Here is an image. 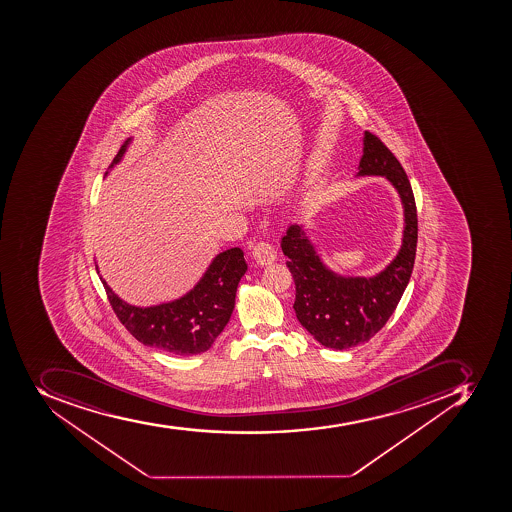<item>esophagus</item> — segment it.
Segmentation results:
<instances>
[{
  "mask_svg": "<svg viewBox=\"0 0 512 512\" xmlns=\"http://www.w3.org/2000/svg\"><path fill=\"white\" fill-rule=\"evenodd\" d=\"M253 258L261 266H267V264H272L277 259V251L267 241H259L254 245Z\"/></svg>",
  "mask_w": 512,
  "mask_h": 512,
  "instance_id": "obj_1",
  "label": "esophagus"
}]
</instances>
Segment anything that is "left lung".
Masks as SVG:
<instances>
[{
  "mask_svg": "<svg viewBox=\"0 0 512 512\" xmlns=\"http://www.w3.org/2000/svg\"><path fill=\"white\" fill-rule=\"evenodd\" d=\"M358 175H382L396 188L404 208L403 245L374 277H341L325 267L303 227L293 224L282 251L295 280L293 309L320 345L348 349L369 341L387 324L411 279L417 248V209L408 175L374 133H364Z\"/></svg>",
  "mask_w": 512,
  "mask_h": 512,
  "instance_id": "obj_1",
  "label": "left lung"
}]
</instances>
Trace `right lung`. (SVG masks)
Masks as SVG:
<instances>
[{
    "instance_id": "right-lung-1",
    "label": "right lung",
    "mask_w": 512,
    "mask_h": 512,
    "mask_svg": "<svg viewBox=\"0 0 512 512\" xmlns=\"http://www.w3.org/2000/svg\"><path fill=\"white\" fill-rule=\"evenodd\" d=\"M129 142L130 138L117 151L109 169L121 161ZM246 269L243 251L230 248L217 254L200 282L187 295L151 308L130 306L100 279L117 319L140 343L177 356H193L208 351L229 322L235 308L238 282Z\"/></svg>"
}]
</instances>
